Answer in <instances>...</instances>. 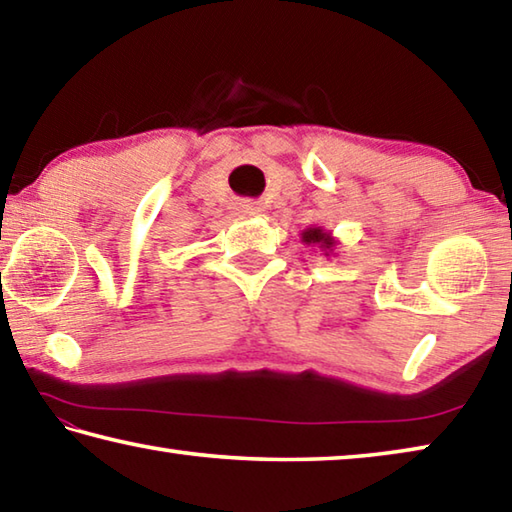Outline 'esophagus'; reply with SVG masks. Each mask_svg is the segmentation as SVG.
Masks as SVG:
<instances>
[{"label":"esophagus","mask_w":512,"mask_h":512,"mask_svg":"<svg viewBox=\"0 0 512 512\" xmlns=\"http://www.w3.org/2000/svg\"><path fill=\"white\" fill-rule=\"evenodd\" d=\"M262 212V205L255 203V201H241L237 203V214L239 216H257Z\"/></svg>","instance_id":"1"}]
</instances>
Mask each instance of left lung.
I'll list each match as a JSON object with an SVG mask.
<instances>
[{
    "label": "left lung",
    "instance_id": "1",
    "mask_svg": "<svg viewBox=\"0 0 512 512\" xmlns=\"http://www.w3.org/2000/svg\"><path fill=\"white\" fill-rule=\"evenodd\" d=\"M300 239H302V244H307V246H318L320 250H323L325 257L334 255V248L339 246V239H336L329 230L320 228V225H311V228L302 230Z\"/></svg>",
    "mask_w": 512,
    "mask_h": 512
}]
</instances>
